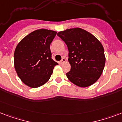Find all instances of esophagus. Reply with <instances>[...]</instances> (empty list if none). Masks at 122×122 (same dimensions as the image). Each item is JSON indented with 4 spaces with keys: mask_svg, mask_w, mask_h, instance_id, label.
<instances>
[{
    "mask_svg": "<svg viewBox=\"0 0 122 122\" xmlns=\"http://www.w3.org/2000/svg\"><path fill=\"white\" fill-rule=\"evenodd\" d=\"M65 61H66V59H65V57H63L61 61H59V63H60V64H63V63H65Z\"/></svg>",
    "mask_w": 122,
    "mask_h": 122,
    "instance_id": "obj_1",
    "label": "esophagus"
}]
</instances>
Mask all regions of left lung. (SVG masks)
I'll list each match as a JSON object with an SVG mask.
<instances>
[{"instance_id":"obj_1","label":"left lung","mask_w":122,"mask_h":122,"mask_svg":"<svg viewBox=\"0 0 122 122\" xmlns=\"http://www.w3.org/2000/svg\"><path fill=\"white\" fill-rule=\"evenodd\" d=\"M57 36L66 44L70 71L69 80L80 87H87L98 80L104 70L106 58L103 46L96 37L80 28L59 31Z\"/></svg>"}]
</instances>
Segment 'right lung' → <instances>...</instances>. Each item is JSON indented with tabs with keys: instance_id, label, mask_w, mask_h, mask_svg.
Masks as SVG:
<instances>
[{
	"instance_id": "right-lung-1",
	"label": "right lung",
	"mask_w": 122,
	"mask_h": 122,
	"mask_svg": "<svg viewBox=\"0 0 122 122\" xmlns=\"http://www.w3.org/2000/svg\"><path fill=\"white\" fill-rule=\"evenodd\" d=\"M56 31L39 29L24 37L14 54V68L18 76L31 88L41 87L49 80L58 63L51 57L50 45Z\"/></svg>"
}]
</instances>
